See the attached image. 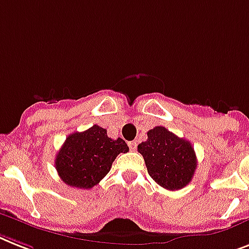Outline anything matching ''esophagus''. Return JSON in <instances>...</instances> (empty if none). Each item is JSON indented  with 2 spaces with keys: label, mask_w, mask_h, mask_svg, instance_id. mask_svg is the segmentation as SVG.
<instances>
[{
  "label": "esophagus",
  "mask_w": 249,
  "mask_h": 249,
  "mask_svg": "<svg viewBox=\"0 0 249 249\" xmlns=\"http://www.w3.org/2000/svg\"><path fill=\"white\" fill-rule=\"evenodd\" d=\"M128 145H129V148H130L131 151H135V149H137V142H135V141L128 142Z\"/></svg>",
  "instance_id": "esophagus-1"
}]
</instances>
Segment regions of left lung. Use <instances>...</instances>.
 <instances>
[{
    "label": "left lung",
    "mask_w": 249,
    "mask_h": 249,
    "mask_svg": "<svg viewBox=\"0 0 249 249\" xmlns=\"http://www.w3.org/2000/svg\"><path fill=\"white\" fill-rule=\"evenodd\" d=\"M148 138L138 145L147 171L153 180L169 191H178L191 183L197 167V157L189 141L163 126H155Z\"/></svg>",
    "instance_id": "left-lung-1"
}]
</instances>
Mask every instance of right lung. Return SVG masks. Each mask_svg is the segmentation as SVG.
I'll return each instance as SVG.
<instances>
[{
    "instance_id": "add662e5",
    "label": "right lung",
    "mask_w": 249,
    "mask_h": 249,
    "mask_svg": "<svg viewBox=\"0 0 249 249\" xmlns=\"http://www.w3.org/2000/svg\"><path fill=\"white\" fill-rule=\"evenodd\" d=\"M128 151L123 139L108 138L106 129L93 125L69 135L57 152L54 166L65 184L89 189L106 177L119 153Z\"/></svg>"
}]
</instances>
